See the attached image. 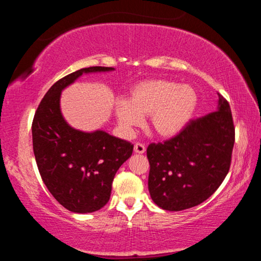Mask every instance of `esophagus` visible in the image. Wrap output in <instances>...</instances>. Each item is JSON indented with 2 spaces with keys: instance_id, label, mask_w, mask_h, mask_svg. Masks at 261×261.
Segmentation results:
<instances>
[{
  "instance_id": "esophagus-1",
  "label": "esophagus",
  "mask_w": 261,
  "mask_h": 261,
  "mask_svg": "<svg viewBox=\"0 0 261 261\" xmlns=\"http://www.w3.org/2000/svg\"><path fill=\"white\" fill-rule=\"evenodd\" d=\"M146 151V146L143 143H136L135 144V152L138 154H143Z\"/></svg>"
}]
</instances>
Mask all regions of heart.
Returning <instances> with one entry per match:
<instances>
[{
    "label": "heart",
    "mask_w": 261,
    "mask_h": 261,
    "mask_svg": "<svg viewBox=\"0 0 261 261\" xmlns=\"http://www.w3.org/2000/svg\"><path fill=\"white\" fill-rule=\"evenodd\" d=\"M197 101V93L191 86L160 79L146 81L132 88L130 100L116 101L115 115L125 134L143 124L144 116L149 115L152 130L170 137L178 134L191 120Z\"/></svg>",
    "instance_id": "heart-1"
}]
</instances>
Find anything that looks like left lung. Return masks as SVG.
<instances>
[{
    "instance_id": "1",
    "label": "left lung",
    "mask_w": 261,
    "mask_h": 261,
    "mask_svg": "<svg viewBox=\"0 0 261 261\" xmlns=\"http://www.w3.org/2000/svg\"><path fill=\"white\" fill-rule=\"evenodd\" d=\"M235 144L230 106L219 93L218 110L191 120L179 134L147 147L148 190L166 211L204 202L226 178Z\"/></svg>"
}]
</instances>
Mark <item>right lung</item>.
I'll use <instances>...</instances> for the list:
<instances>
[{
	"mask_svg": "<svg viewBox=\"0 0 261 261\" xmlns=\"http://www.w3.org/2000/svg\"><path fill=\"white\" fill-rule=\"evenodd\" d=\"M110 70L90 67L61 78L42 98L32 122L33 152L43 183L74 213H92L107 204L115 174L131 156L134 145L105 131L72 129L62 117L60 95L84 72Z\"/></svg>",
	"mask_w": 261,
	"mask_h": 261,
	"instance_id": "1",
	"label": "right lung"
}]
</instances>
